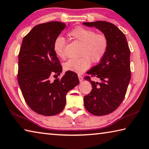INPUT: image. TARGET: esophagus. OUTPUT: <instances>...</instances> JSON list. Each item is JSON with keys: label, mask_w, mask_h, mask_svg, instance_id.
Wrapping results in <instances>:
<instances>
[{"label": "esophagus", "mask_w": 149, "mask_h": 149, "mask_svg": "<svg viewBox=\"0 0 149 149\" xmlns=\"http://www.w3.org/2000/svg\"><path fill=\"white\" fill-rule=\"evenodd\" d=\"M78 78H79V81L80 82H81L83 80V76L81 75H80V74H78Z\"/></svg>", "instance_id": "34e87169"}]
</instances>
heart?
Instances as JSON below:
<instances>
[{
	"instance_id": "obj_1",
	"label": "heart",
	"mask_w": 149,
	"mask_h": 149,
	"mask_svg": "<svg viewBox=\"0 0 149 149\" xmlns=\"http://www.w3.org/2000/svg\"><path fill=\"white\" fill-rule=\"evenodd\" d=\"M68 36L75 41L83 44L82 58L70 59L64 64V68L77 74H82L89 68L91 61L94 63L100 62L106 54L109 47V40L105 34L96 33L93 29L76 26L68 32ZM66 40L58 36L54 40L53 47L56 55L65 58Z\"/></svg>"
}]
</instances>
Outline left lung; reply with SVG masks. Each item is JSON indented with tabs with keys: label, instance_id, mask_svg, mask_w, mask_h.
Returning <instances> with one entry per match:
<instances>
[{
	"label": "left lung",
	"instance_id": "1",
	"mask_svg": "<svg viewBox=\"0 0 149 149\" xmlns=\"http://www.w3.org/2000/svg\"><path fill=\"white\" fill-rule=\"evenodd\" d=\"M83 24L89 27L94 26L109 40L104 57L86 72L92 77H98L100 82H95L86 76L85 79L91 82L93 89L84 97V105L91 114L108 115L117 109L126 93L131 78L130 51L125 35L113 24L102 21Z\"/></svg>",
	"mask_w": 149,
	"mask_h": 149
}]
</instances>
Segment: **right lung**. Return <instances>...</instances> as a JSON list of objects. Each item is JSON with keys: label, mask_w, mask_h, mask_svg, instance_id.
Segmentation results:
<instances>
[{"label": "right lung", "mask_w": 149, "mask_h": 149, "mask_svg": "<svg viewBox=\"0 0 149 149\" xmlns=\"http://www.w3.org/2000/svg\"><path fill=\"white\" fill-rule=\"evenodd\" d=\"M66 25L59 21L35 26L24 37L19 54L17 79L24 99L32 110L40 115L53 116L66 105L68 92L79 83L77 74L67 71L61 79L49 77L63 72L53 51L54 40Z\"/></svg>", "instance_id": "right-lung-1"}]
</instances>
